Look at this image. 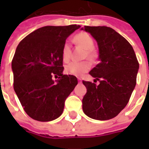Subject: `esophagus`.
Instances as JSON below:
<instances>
[{"label":"esophagus","instance_id":"obj_1","mask_svg":"<svg viewBox=\"0 0 149 149\" xmlns=\"http://www.w3.org/2000/svg\"><path fill=\"white\" fill-rule=\"evenodd\" d=\"M78 82H79V83H81V79H80V78H78Z\"/></svg>","mask_w":149,"mask_h":149}]
</instances>
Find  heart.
<instances>
[{"label": "heart", "mask_w": 149, "mask_h": 149, "mask_svg": "<svg viewBox=\"0 0 149 149\" xmlns=\"http://www.w3.org/2000/svg\"><path fill=\"white\" fill-rule=\"evenodd\" d=\"M75 42L80 46L86 49V52L84 54L85 57L93 59L95 57V52L93 48L94 45L93 38L90 34L86 32H81L77 34L74 38ZM71 56V45L69 41H65L63 44L62 49V58L64 62L70 60ZM91 64L89 61H83V62H71L65 65V72L69 75H73L77 77H80L84 75L91 69Z\"/></svg>", "instance_id": "1"}]
</instances>
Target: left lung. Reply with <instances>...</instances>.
Wrapping results in <instances>:
<instances>
[{"label":"left lung","mask_w":149,"mask_h":149,"mask_svg":"<svg viewBox=\"0 0 149 149\" xmlns=\"http://www.w3.org/2000/svg\"><path fill=\"white\" fill-rule=\"evenodd\" d=\"M81 30L91 34L97 43L100 62L90 72L99 85L83 81L86 88L83 111L95 120H109L129 101L136 85L139 62L131 44L113 29L85 26Z\"/></svg>","instance_id":"8db88e82"}]
</instances>
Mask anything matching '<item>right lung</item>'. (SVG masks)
Returning <instances> with one entry per match:
<instances>
[{
  "label": "right lung",
  "instance_id": "right-lung-1",
  "mask_svg": "<svg viewBox=\"0 0 149 149\" xmlns=\"http://www.w3.org/2000/svg\"><path fill=\"white\" fill-rule=\"evenodd\" d=\"M79 25L45 26L22 39L11 63L14 90L32 119L50 121L63 113L65 100L78 84L63 74L62 49ZM58 77L54 81L52 77Z\"/></svg>",
  "mask_w": 149,
  "mask_h": 149
}]
</instances>
